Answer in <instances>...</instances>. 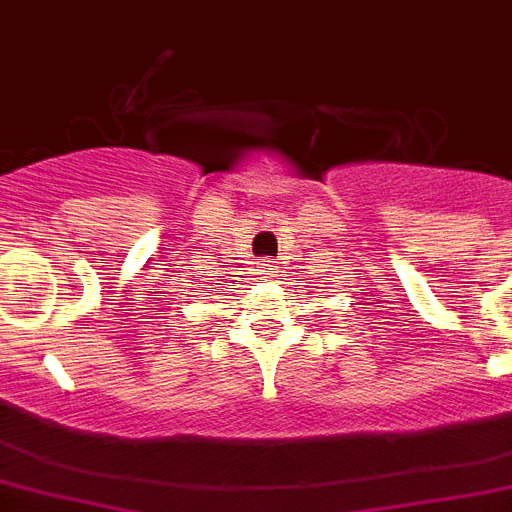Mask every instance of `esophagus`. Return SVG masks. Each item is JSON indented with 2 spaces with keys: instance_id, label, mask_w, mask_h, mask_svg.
Instances as JSON below:
<instances>
[{
  "instance_id": "obj_1",
  "label": "esophagus",
  "mask_w": 512,
  "mask_h": 512,
  "mask_svg": "<svg viewBox=\"0 0 512 512\" xmlns=\"http://www.w3.org/2000/svg\"><path fill=\"white\" fill-rule=\"evenodd\" d=\"M257 270H260V276L263 278H273V273H276V263H273V260H260V263H257Z\"/></svg>"
}]
</instances>
